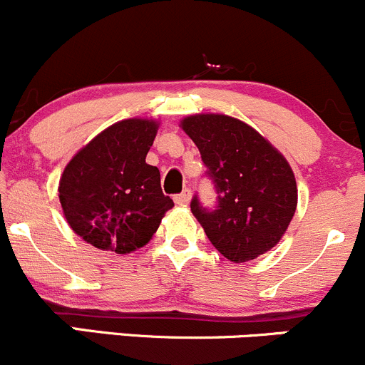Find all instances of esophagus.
Here are the masks:
<instances>
[{
	"label": "esophagus",
	"mask_w": 365,
	"mask_h": 365,
	"mask_svg": "<svg viewBox=\"0 0 365 365\" xmlns=\"http://www.w3.org/2000/svg\"><path fill=\"white\" fill-rule=\"evenodd\" d=\"M190 195H192V194H190V190L185 189L182 194L175 195V202H176V205H182V206H183V205H189Z\"/></svg>",
	"instance_id": "esophagus-1"
}]
</instances>
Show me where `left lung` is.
Wrapping results in <instances>:
<instances>
[{
  "label": "left lung",
  "instance_id": "1",
  "mask_svg": "<svg viewBox=\"0 0 365 365\" xmlns=\"http://www.w3.org/2000/svg\"><path fill=\"white\" fill-rule=\"evenodd\" d=\"M201 152L218 194L215 210L190 202L194 217L225 259L248 262L279 243L297 208L290 164L252 125L222 113L180 122Z\"/></svg>",
  "mask_w": 365,
  "mask_h": 365
}]
</instances>
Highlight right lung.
<instances>
[{"instance_id":"add662e5","label":"right lung","mask_w":365,"mask_h":365,"mask_svg":"<svg viewBox=\"0 0 365 365\" xmlns=\"http://www.w3.org/2000/svg\"><path fill=\"white\" fill-rule=\"evenodd\" d=\"M159 122H115L66 164L59 201L73 232L99 250L125 255L145 247L171 210L160 173L145 163Z\"/></svg>"}]
</instances>
